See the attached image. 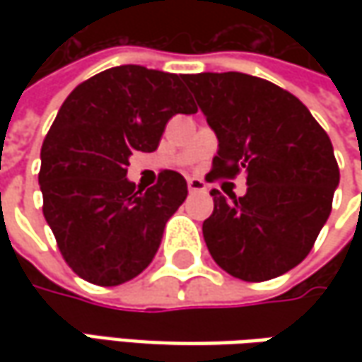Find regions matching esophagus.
<instances>
[{"label":"esophagus","instance_id":"obj_1","mask_svg":"<svg viewBox=\"0 0 362 362\" xmlns=\"http://www.w3.org/2000/svg\"><path fill=\"white\" fill-rule=\"evenodd\" d=\"M187 189L189 193H202V191H207V185L203 183L202 179H197V177H189Z\"/></svg>","mask_w":362,"mask_h":362}]
</instances>
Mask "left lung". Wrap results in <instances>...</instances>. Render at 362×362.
Masks as SVG:
<instances>
[{
    "instance_id": "1",
    "label": "left lung",
    "mask_w": 362,
    "mask_h": 362,
    "mask_svg": "<svg viewBox=\"0 0 362 362\" xmlns=\"http://www.w3.org/2000/svg\"><path fill=\"white\" fill-rule=\"evenodd\" d=\"M216 131L207 181L245 173L247 193L217 189L203 238L216 264L245 282L282 276L310 254L332 209L339 165L327 131L294 94L242 72L185 74Z\"/></svg>"
}]
</instances>
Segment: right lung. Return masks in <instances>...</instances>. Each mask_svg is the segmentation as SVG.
I'll list each match as a JSON object with an SVG mask.
<instances>
[{
    "instance_id": "add662e5",
    "label": "right lung",
    "mask_w": 362,
    "mask_h": 362,
    "mask_svg": "<svg viewBox=\"0 0 362 362\" xmlns=\"http://www.w3.org/2000/svg\"><path fill=\"white\" fill-rule=\"evenodd\" d=\"M193 112L183 74L132 64L84 80L64 100L42 145L37 181L58 250L82 280L124 284L153 262L187 181L160 171L141 193L127 167L134 151L159 146L171 117Z\"/></svg>"
}]
</instances>
